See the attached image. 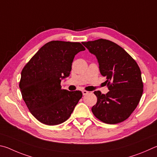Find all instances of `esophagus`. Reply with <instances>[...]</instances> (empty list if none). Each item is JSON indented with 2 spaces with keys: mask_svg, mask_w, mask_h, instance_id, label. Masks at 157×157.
I'll return each mask as SVG.
<instances>
[{
  "mask_svg": "<svg viewBox=\"0 0 157 157\" xmlns=\"http://www.w3.org/2000/svg\"><path fill=\"white\" fill-rule=\"evenodd\" d=\"M82 92H83V95H86V94H87L89 93L88 92L86 91V90H83V91H82Z\"/></svg>",
  "mask_w": 157,
  "mask_h": 157,
  "instance_id": "34e87169",
  "label": "esophagus"
}]
</instances>
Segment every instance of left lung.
Returning a JSON list of instances; mask_svg holds the SVG:
<instances>
[{"label": "left lung", "instance_id": "obj_1", "mask_svg": "<svg viewBox=\"0 0 157 157\" xmlns=\"http://www.w3.org/2000/svg\"><path fill=\"white\" fill-rule=\"evenodd\" d=\"M97 58L101 75L109 91H95L97 102L92 108L98 120L108 124L124 121L136 109L144 92L141 70L134 59L112 41L98 39L82 42Z\"/></svg>", "mask_w": 157, "mask_h": 157}]
</instances>
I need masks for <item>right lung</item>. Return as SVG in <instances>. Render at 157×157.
Wrapping results in <instances>:
<instances>
[{
    "mask_svg": "<svg viewBox=\"0 0 157 157\" xmlns=\"http://www.w3.org/2000/svg\"><path fill=\"white\" fill-rule=\"evenodd\" d=\"M85 49L80 43L52 40L25 65L19 87L29 112L40 123L59 125L71 116L83 94L62 89L60 82L70 75L75 55Z\"/></svg>",
    "mask_w": 157,
    "mask_h": 157,
    "instance_id": "obj_1",
    "label": "right lung"
}]
</instances>
